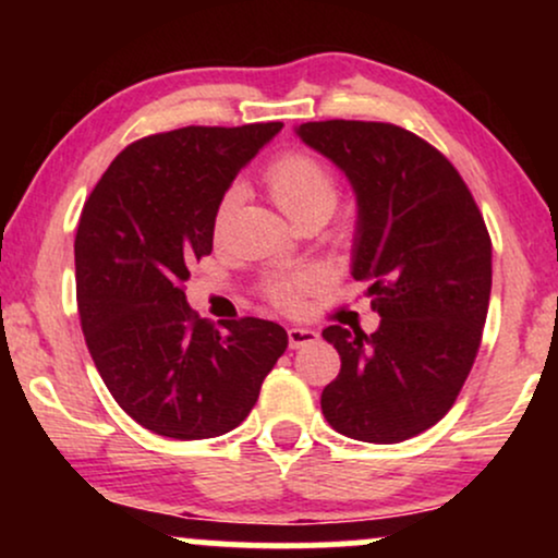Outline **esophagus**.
I'll list each match as a JSON object with an SVG mask.
<instances>
[{
  "mask_svg": "<svg viewBox=\"0 0 558 558\" xmlns=\"http://www.w3.org/2000/svg\"><path fill=\"white\" fill-rule=\"evenodd\" d=\"M317 338L319 332L312 328H288V343H291V349H301V345L315 343Z\"/></svg>",
  "mask_w": 558,
  "mask_h": 558,
  "instance_id": "esophagus-1",
  "label": "esophagus"
}]
</instances>
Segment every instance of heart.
<instances>
[{
	"mask_svg": "<svg viewBox=\"0 0 558 558\" xmlns=\"http://www.w3.org/2000/svg\"><path fill=\"white\" fill-rule=\"evenodd\" d=\"M265 181L278 207L296 222L310 215L330 217L338 198H341V185H338L336 172L310 151H286V155L275 157L267 165ZM239 196V185H230L226 194L220 196L215 209L217 230L222 228V222L235 209ZM306 283H310L306 275H283V278L267 280L265 293L280 310H296Z\"/></svg>",
	"mask_w": 558,
	"mask_h": 558,
	"instance_id": "b5f03b06",
	"label": "heart"
}]
</instances>
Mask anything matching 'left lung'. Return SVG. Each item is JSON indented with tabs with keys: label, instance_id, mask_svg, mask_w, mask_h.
<instances>
[{
	"label": "left lung",
	"instance_id": "8db88e82",
	"mask_svg": "<svg viewBox=\"0 0 558 558\" xmlns=\"http://www.w3.org/2000/svg\"><path fill=\"white\" fill-rule=\"evenodd\" d=\"M304 144L345 172L356 191L354 265L369 283L380 328L330 325L341 373L323 390L332 430L399 444L433 427L475 364L490 301V235L448 159L390 123L319 120Z\"/></svg>",
	"mask_w": 558,
	"mask_h": 558
}]
</instances>
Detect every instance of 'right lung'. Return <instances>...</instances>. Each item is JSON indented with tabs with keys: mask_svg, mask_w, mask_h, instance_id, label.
Listing matches in <instances>:
<instances>
[{
	"mask_svg": "<svg viewBox=\"0 0 558 558\" xmlns=\"http://www.w3.org/2000/svg\"><path fill=\"white\" fill-rule=\"evenodd\" d=\"M280 128L189 125L138 138L83 204L75 293L86 345L128 417L165 438L239 427L288 345L270 319L217 330L183 291L191 262L213 252L217 202Z\"/></svg>",
	"mask_w": 558,
	"mask_h": 558,
	"instance_id": "1",
	"label": "right lung"
}]
</instances>
